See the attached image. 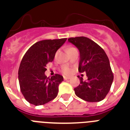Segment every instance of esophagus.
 I'll use <instances>...</instances> for the list:
<instances>
[{"mask_svg": "<svg viewBox=\"0 0 130 130\" xmlns=\"http://www.w3.org/2000/svg\"><path fill=\"white\" fill-rule=\"evenodd\" d=\"M63 78H64V80H69V79H70V78H69V77H63Z\"/></svg>", "mask_w": 130, "mask_h": 130, "instance_id": "34e87169", "label": "esophagus"}]
</instances>
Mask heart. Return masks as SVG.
Returning a JSON list of instances; mask_svg holds the SVG:
<instances>
[{"label": "heart", "mask_w": 130, "mask_h": 130, "mask_svg": "<svg viewBox=\"0 0 130 130\" xmlns=\"http://www.w3.org/2000/svg\"><path fill=\"white\" fill-rule=\"evenodd\" d=\"M69 49H71V48H69ZM62 72H63L64 74L68 75V74H69L71 73V69L67 67H63V69H62Z\"/></svg>", "instance_id": "1"}]
</instances>
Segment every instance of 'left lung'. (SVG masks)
I'll use <instances>...</instances> for the list:
<instances>
[{"mask_svg":"<svg viewBox=\"0 0 130 130\" xmlns=\"http://www.w3.org/2000/svg\"><path fill=\"white\" fill-rule=\"evenodd\" d=\"M68 41L80 52L78 71L85 72L88 77L83 81L78 76L80 85L74 89L75 94L87 102H100L110 91L114 79L107 55L100 45L86 37L70 38Z\"/></svg>","mask_w":130,"mask_h":130,"instance_id":"8db88e82","label":"left lung"}]
</instances>
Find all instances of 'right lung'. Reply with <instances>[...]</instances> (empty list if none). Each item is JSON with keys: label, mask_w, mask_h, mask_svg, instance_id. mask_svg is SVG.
Returning <instances> with one entry per match:
<instances>
[{"label": "right lung", "mask_w": 130, "mask_h": 130, "mask_svg": "<svg viewBox=\"0 0 130 130\" xmlns=\"http://www.w3.org/2000/svg\"><path fill=\"white\" fill-rule=\"evenodd\" d=\"M66 40L67 38H62L38 41L23 57L18 69V80L22 93L30 104L43 105L57 96L63 76L55 74L50 78L44 73L47 64L53 61L56 52Z\"/></svg>", "instance_id": "obj_1"}]
</instances>
